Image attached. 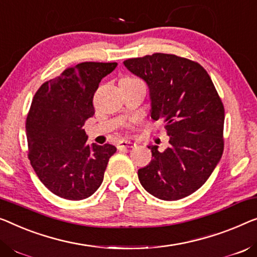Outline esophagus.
<instances>
[{"mask_svg": "<svg viewBox=\"0 0 257 257\" xmlns=\"http://www.w3.org/2000/svg\"><path fill=\"white\" fill-rule=\"evenodd\" d=\"M135 145H136L135 142L128 141V140H122V141H118L116 147H117V149H127V148H134Z\"/></svg>", "mask_w": 257, "mask_h": 257, "instance_id": "obj_1", "label": "esophagus"}]
</instances>
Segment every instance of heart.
Listing matches in <instances>:
<instances>
[{"label":"heart","instance_id":"1","mask_svg":"<svg viewBox=\"0 0 257 257\" xmlns=\"http://www.w3.org/2000/svg\"><path fill=\"white\" fill-rule=\"evenodd\" d=\"M123 79H135V78H130V77H127V78H123Z\"/></svg>","mask_w":257,"mask_h":257}]
</instances>
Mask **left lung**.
<instances>
[{
  "label": "left lung",
  "instance_id": "8db88e82",
  "mask_svg": "<svg viewBox=\"0 0 257 257\" xmlns=\"http://www.w3.org/2000/svg\"><path fill=\"white\" fill-rule=\"evenodd\" d=\"M124 67L147 83L150 116L165 122L170 147L151 149L152 160L139 170L143 188L164 201L189 196L204 185L224 150V106L201 64L156 53L125 60Z\"/></svg>",
  "mask_w": 257,
  "mask_h": 257
}]
</instances>
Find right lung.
Instances as JSON below:
<instances>
[{
  "label": "right lung",
  "mask_w": 257,
  "mask_h": 257,
  "mask_svg": "<svg viewBox=\"0 0 257 257\" xmlns=\"http://www.w3.org/2000/svg\"><path fill=\"white\" fill-rule=\"evenodd\" d=\"M117 63L83 62L48 80L34 94L26 118L29 159L45 187L66 200L90 197L100 187L114 145H89L83 125L93 95Z\"/></svg>",
  "instance_id": "obj_1"
}]
</instances>
